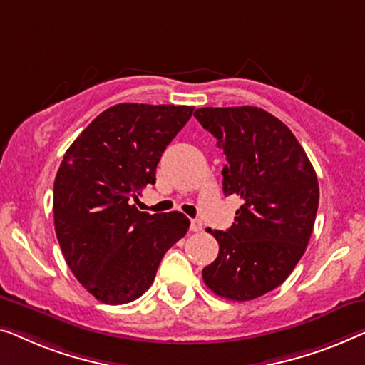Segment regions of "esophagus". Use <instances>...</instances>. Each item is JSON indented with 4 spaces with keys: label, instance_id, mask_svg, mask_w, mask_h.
I'll list each match as a JSON object with an SVG mask.
<instances>
[{
    "label": "esophagus",
    "instance_id": "1",
    "mask_svg": "<svg viewBox=\"0 0 365 365\" xmlns=\"http://www.w3.org/2000/svg\"><path fill=\"white\" fill-rule=\"evenodd\" d=\"M202 228H203V223H202V220H192V222H190V230H192V232H202Z\"/></svg>",
    "mask_w": 365,
    "mask_h": 365
}]
</instances>
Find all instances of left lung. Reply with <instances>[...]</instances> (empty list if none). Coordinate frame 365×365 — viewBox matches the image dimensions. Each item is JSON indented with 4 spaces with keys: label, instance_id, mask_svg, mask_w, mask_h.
Listing matches in <instances>:
<instances>
[{
    "label": "left lung",
    "instance_id": "8db88e82",
    "mask_svg": "<svg viewBox=\"0 0 365 365\" xmlns=\"http://www.w3.org/2000/svg\"><path fill=\"white\" fill-rule=\"evenodd\" d=\"M195 117L227 158L223 193L243 200L203 281L217 296L251 301L284 283L304 255L319 205V183L287 127L258 107H202Z\"/></svg>",
    "mask_w": 365,
    "mask_h": 365
}]
</instances>
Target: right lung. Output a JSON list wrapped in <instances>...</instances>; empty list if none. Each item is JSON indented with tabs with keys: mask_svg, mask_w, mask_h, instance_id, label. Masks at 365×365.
<instances>
[{
	"mask_svg": "<svg viewBox=\"0 0 365 365\" xmlns=\"http://www.w3.org/2000/svg\"><path fill=\"white\" fill-rule=\"evenodd\" d=\"M193 114L190 106L117 104L68 148L54 180V228L66 263L106 304L140 297L190 220L180 212H138L137 197Z\"/></svg>",
	"mask_w": 365,
	"mask_h": 365,
	"instance_id": "obj_1",
	"label": "right lung"
}]
</instances>
